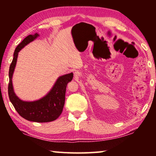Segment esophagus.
I'll return each mask as SVG.
<instances>
[{
  "label": "esophagus",
  "mask_w": 156,
  "mask_h": 156,
  "mask_svg": "<svg viewBox=\"0 0 156 156\" xmlns=\"http://www.w3.org/2000/svg\"><path fill=\"white\" fill-rule=\"evenodd\" d=\"M74 74H76H76H78V72H76L74 73Z\"/></svg>",
  "instance_id": "1"
}]
</instances>
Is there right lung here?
Instances as JSON below:
<instances>
[{
    "label": "right lung",
    "mask_w": 156,
    "mask_h": 156,
    "mask_svg": "<svg viewBox=\"0 0 156 156\" xmlns=\"http://www.w3.org/2000/svg\"><path fill=\"white\" fill-rule=\"evenodd\" d=\"M39 36L38 33L29 35L16 48L9 71L8 94L10 101L19 115L25 120L36 122H48L56 120L62 113L65 105L66 87L72 80L73 73L59 76L45 96L34 101H25L15 94L12 77L16 65L18 52Z\"/></svg>",
    "instance_id": "obj_1"
}]
</instances>
